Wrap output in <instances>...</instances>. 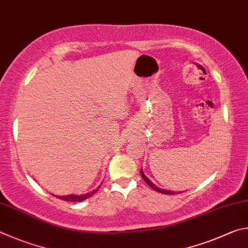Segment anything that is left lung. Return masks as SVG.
Listing matches in <instances>:
<instances>
[{
	"label": "left lung",
	"mask_w": 248,
	"mask_h": 248,
	"mask_svg": "<svg viewBox=\"0 0 248 248\" xmlns=\"http://www.w3.org/2000/svg\"><path fill=\"white\" fill-rule=\"evenodd\" d=\"M140 175H141V177L142 179H144V181L146 182L147 184H148L151 188L153 189H155V190H157V192H159V193H163V194H167V195H173V194H175L174 192H171V190H166V189H160V188H158L157 186H155V184H153V182H150L149 180H148V177H147L145 174H144V172H142V170H140Z\"/></svg>",
	"instance_id": "1"
}]
</instances>
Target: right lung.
I'll list each match as a JSON object with an SVG mask.
<instances>
[{"instance_id":"right-lung-1","label":"right lung","mask_w":248,"mask_h":248,"mask_svg":"<svg viewBox=\"0 0 248 248\" xmlns=\"http://www.w3.org/2000/svg\"><path fill=\"white\" fill-rule=\"evenodd\" d=\"M98 189H99V187L95 190H93V192L88 193L86 195H80V196H78V195H68V196H59L58 198L62 199V201H66V202H82V201H85V199L93 196V194L97 193Z\"/></svg>"}]
</instances>
